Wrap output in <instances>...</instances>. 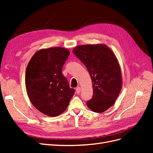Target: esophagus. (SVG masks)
<instances>
[{
  "label": "esophagus",
  "mask_w": 153,
  "mask_h": 153,
  "mask_svg": "<svg viewBox=\"0 0 153 153\" xmlns=\"http://www.w3.org/2000/svg\"><path fill=\"white\" fill-rule=\"evenodd\" d=\"M80 91H81V88L80 87H76V92L77 94H79L80 92Z\"/></svg>",
  "instance_id": "esophagus-1"
}]
</instances>
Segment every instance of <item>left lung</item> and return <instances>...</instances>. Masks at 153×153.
<instances>
[{"label":"left lung","mask_w":153,"mask_h":153,"mask_svg":"<svg viewBox=\"0 0 153 153\" xmlns=\"http://www.w3.org/2000/svg\"><path fill=\"white\" fill-rule=\"evenodd\" d=\"M73 52L84 64L91 78L93 96L87 106L96 113L105 112L114 105L123 86L116 56L104 44L78 45Z\"/></svg>","instance_id":"1"}]
</instances>
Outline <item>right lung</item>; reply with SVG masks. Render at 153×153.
Returning <instances> with one entry per match:
<instances>
[{"instance_id": "1", "label": "right lung", "mask_w": 153, "mask_h": 153, "mask_svg": "<svg viewBox=\"0 0 153 153\" xmlns=\"http://www.w3.org/2000/svg\"><path fill=\"white\" fill-rule=\"evenodd\" d=\"M69 55V50L62 47L41 49L26 68L25 87L30 102L40 112L50 117L64 112L75 94L62 73Z\"/></svg>"}]
</instances>
